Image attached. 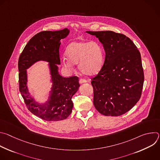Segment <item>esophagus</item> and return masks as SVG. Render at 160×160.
Wrapping results in <instances>:
<instances>
[{
	"instance_id": "obj_1",
	"label": "esophagus",
	"mask_w": 160,
	"mask_h": 160,
	"mask_svg": "<svg viewBox=\"0 0 160 160\" xmlns=\"http://www.w3.org/2000/svg\"><path fill=\"white\" fill-rule=\"evenodd\" d=\"M86 82H87V80H86L85 79H82V78H81V79H80V80H79V83H86Z\"/></svg>"
}]
</instances>
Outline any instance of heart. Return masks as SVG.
Returning a JSON list of instances; mask_svg holds the SVG:
<instances>
[{"label": "heart", "mask_w": 160, "mask_h": 160, "mask_svg": "<svg viewBox=\"0 0 160 160\" xmlns=\"http://www.w3.org/2000/svg\"><path fill=\"white\" fill-rule=\"evenodd\" d=\"M65 56L61 59L62 66L72 70L74 64H78L80 72L85 75L98 73L102 65L103 51L96 41H74L68 45Z\"/></svg>", "instance_id": "1"}]
</instances>
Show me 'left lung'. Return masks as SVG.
<instances>
[{"instance_id": "1", "label": "left lung", "mask_w": 160, "mask_h": 160, "mask_svg": "<svg viewBox=\"0 0 160 160\" xmlns=\"http://www.w3.org/2000/svg\"><path fill=\"white\" fill-rule=\"evenodd\" d=\"M86 32L99 39L106 54L101 70L91 82L94 105L103 115L120 116L141 96L144 77L140 52L123 34L112 31Z\"/></svg>"}]
</instances>
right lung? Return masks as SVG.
I'll list each match as a JSON object with an SVG mask.
<instances>
[{
    "label": "right lung",
    "instance_id": "right-lung-1",
    "mask_svg": "<svg viewBox=\"0 0 160 160\" xmlns=\"http://www.w3.org/2000/svg\"><path fill=\"white\" fill-rule=\"evenodd\" d=\"M70 33L68 28L59 31H43L33 36L26 45L18 61L19 91L28 110L45 121H59L67 118L72 112L73 96L80 84L76 76L64 78L59 75V49L60 40ZM40 60L47 61L50 70L52 87L48 102L39 103L30 95L27 87L26 70Z\"/></svg>",
    "mask_w": 160,
    "mask_h": 160
}]
</instances>
